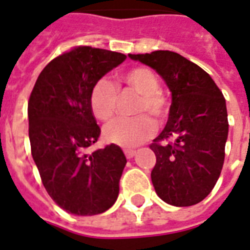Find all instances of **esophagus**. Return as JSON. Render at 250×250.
Masks as SVG:
<instances>
[{"instance_id":"34e87169","label":"esophagus","mask_w":250,"mask_h":250,"mask_svg":"<svg viewBox=\"0 0 250 250\" xmlns=\"http://www.w3.org/2000/svg\"><path fill=\"white\" fill-rule=\"evenodd\" d=\"M135 153H136V151H135V149H125V155L127 159L134 158Z\"/></svg>"}]
</instances>
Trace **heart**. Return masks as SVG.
Masks as SVG:
<instances>
[{
    "mask_svg": "<svg viewBox=\"0 0 250 250\" xmlns=\"http://www.w3.org/2000/svg\"><path fill=\"white\" fill-rule=\"evenodd\" d=\"M122 81L142 95L136 106V114L149 112L155 118H162L167 110V102L160 92V82L156 74L147 67H135L122 75ZM119 88L110 79H99L92 87L90 104L94 115L101 120L111 119L116 112ZM156 125L148 115L135 118H118L104 127L103 136L108 143L123 148H134L151 138Z\"/></svg>",
    "mask_w": 250,
    "mask_h": 250,
    "instance_id": "1",
    "label": "heart"
}]
</instances>
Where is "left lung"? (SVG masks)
I'll list each match as a JSON object with an SVG mask.
<instances>
[{"mask_svg":"<svg viewBox=\"0 0 250 250\" xmlns=\"http://www.w3.org/2000/svg\"><path fill=\"white\" fill-rule=\"evenodd\" d=\"M128 57L153 68L172 95L167 125L149 147L156 155L151 172L155 191L175 207L197 204L223 169L229 127L223 92L209 74L177 53L156 50ZM162 140L166 143H157Z\"/></svg>","mask_w":250,"mask_h":250,"instance_id":"obj_1","label":"left lung"}]
</instances>
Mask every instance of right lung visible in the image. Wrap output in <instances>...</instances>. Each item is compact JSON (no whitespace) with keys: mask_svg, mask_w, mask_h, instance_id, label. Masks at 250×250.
<instances>
[{"mask_svg":"<svg viewBox=\"0 0 250 250\" xmlns=\"http://www.w3.org/2000/svg\"><path fill=\"white\" fill-rule=\"evenodd\" d=\"M127 58L79 46L53 59L37 79L27 116L31 155L50 197L68 213L92 216L115 204L125 167L119 146L87 152L101 128L92 115L94 84Z\"/></svg>","mask_w":250,"mask_h":250,"instance_id":"add662e5","label":"right lung"}]
</instances>
